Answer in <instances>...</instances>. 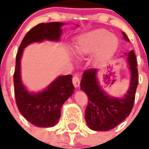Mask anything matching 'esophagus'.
I'll return each mask as SVG.
<instances>
[{
	"instance_id": "34e87169",
	"label": "esophagus",
	"mask_w": 149,
	"mask_h": 149,
	"mask_svg": "<svg viewBox=\"0 0 149 149\" xmlns=\"http://www.w3.org/2000/svg\"><path fill=\"white\" fill-rule=\"evenodd\" d=\"M72 84H73V86L75 87H78L79 86V84H80V80H79V78L78 77V76L77 75H74L73 77H72Z\"/></svg>"
}]
</instances>
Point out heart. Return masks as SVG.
<instances>
[{
	"mask_svg": "<svg viewBox=\"0 0 149 149\" xmlns=\"http://www.w3.org/2000/svg\"><path fill=\"white\" fill-rule=\"evenodd\" d=\"M118 44V37L107 30L97 29L80 36L76 52L78 55L84 56L97 50V58L104 60L114 53Z\"/></svg>",
	"mask_w": 149,
	"mask_h": 149,
	"instance_id": "1",
	"label": "heart"
}]
</instances>
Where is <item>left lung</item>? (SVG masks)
<instances>
[{
	"mask_svg": "<svg viewBox=\"0 0 149 149\" xmlns=\"http://www.w3.org/2000/svg\"><path fill=\"white\" fill-rule=\"evenodd\" d=\"M123 36L125 40L128 41L125 32ZM125 55L127 56L132 78L129 90L123 98L111 97L102 91L96 77L97 70L89 69L84 71L80 89L87 94L89 99L85 110V120L93 131L106 132L113 129L128 117L132 111L139 84V72L134 51Z\"/></svg>",
	"mask_w": 149,
	"mask_h": 149,
	"instance_id": "1",
	"label": "left lung"
}]
</instances>
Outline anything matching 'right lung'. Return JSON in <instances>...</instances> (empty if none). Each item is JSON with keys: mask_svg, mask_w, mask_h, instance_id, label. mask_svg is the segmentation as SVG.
I'll return each mask as SVG.
<instances>
[{"mask_svg": "<svg viewBox=\"0 0 149 149\" xmlns=\"http://www.w3.org/2000/svg\"><path fill=\"white\" fill-rule=\"evenodd\" d=\"M64 23H41L27 32L23 38L16 56L14 86L15 100L20 113L32 125L42 127H52L60 118L61 107L64 102L72 95L74 86L72 76H61L48 86L45 91L31 93L24 88L20 75V63L23 50L34 42L45 40L58 41Z\"/></svg>", "mask_w": 149, "mask_h": 149, "instance_id": "right-lung-1", "label": "right lung"}]
</instances>
